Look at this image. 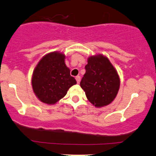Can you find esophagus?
<instances>
[{"mask_svg": "<svg viewBox=\"0 0 156 156\" xmlns=\"http://www.w3.org/2000/svg\"><path fill=\"white\" fill-rule=\"evenodd\" d=\"M80 80H81V77H80V76H76V82H77L78 84L80 83Z\"/></svg>", "mask_w": 156, "mask_h": 156, "instance_id": "34e87169", "label": "esophagus"}]
</instances>
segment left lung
<instances>
[{"mask_svg":"<svg viewBox=\"0 0 156 156\" xmlns=\"http://www.w3.org/2000/svg\"><path fill=\"white\" fill-rule=\"evenodd\" d=\"M85 70L80 86L88 101L97 108L111 104L119 90L120 78L108 57L102 55L90 56Z\"/></svg>","mask_w":156,"mask_h":156,"instance_id":"1","label":"left lung"}]
</instances>
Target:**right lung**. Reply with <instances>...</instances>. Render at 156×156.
<instances>
[{"label": "right lung", "instance_id": "obj_1", "mask_svg": "<svg viewBox=\"0 0 156 156\" xmlns=\"http://www.w3.org/2000/svg\"><path fill=\"white\" fill-rule=\"evenodd\" d=\"M65 59L66 55L62 52H51L42 57L34 69L31 76L33 91L45 104H56L76 84V80L70 75Z\"/></svg>", "mask_w": 156, "mask_h": 156}]
</instances>
